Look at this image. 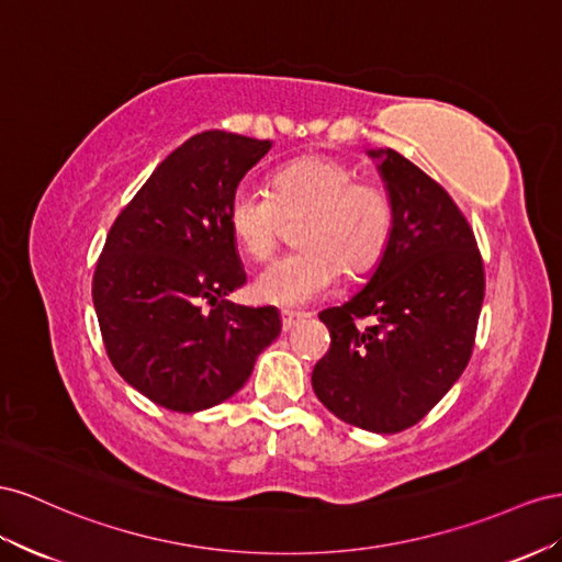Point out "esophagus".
I'll return each mask as SVG.
<instances>
[{
	"instance_id": "obj_1",
	"label": "esophagus",
	"mask_w": 562,
	"mask_h": 562,
	"mask_svg": "<svg viewBox=\"0 0 562 562\" xmlns=\"http://www.w3.org/2000/svg\"><path fill=\"white\" fill-rule=\"evenodd\" d=\"M282 329L284 331H292L294 329V325L299 323V319H303V317H306V315H303V313H296V311H282Z\"/></svg>"
}]
</instances>
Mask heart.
Instances as JSON below:
<instances>
[{
    "instance_id": "1",
    "label": "heart",
    "mask_w": 562,
    "mask_h": 562,
    "mask_svg": "<svg viewBox=\"0 0 562 562\" xmlns=\"http://www.w3.org/2000/svg\"><path fill=\"white\" fill-rule=\"evenodd\" d=\"M348 165L331 157H303L276 171L270 190L237 186L228 204V226L251 259L276 249L284 216L301 221V249L280 256L256 276L251 292L270 306L296 308L323 299L346 276L370 268L393 228L389 190L376 181H356Z\"/></svg>"
}]
</instances>
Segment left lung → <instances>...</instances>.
<instances>
[{
	"mask_svg": "<svg viewBox=\"0 0 562 562\" xmlns=\"http://www.w3.org/2000/svg\"><path fill=\"white\" fill-rule=\"evenodd\" d=\"M393 204V228L372 278L319 313L331 346L313 391L341 422L400 432L436 407L467 370L485 296V270L469 221L407 157L370 150ZM378 323L358 328L357 319Z\"/></svg>",
	"mask_w": 562,
	"mask_h": 562,
	"instance_id": "8db88e82",
	"label": "left lung"
}]
</instances>
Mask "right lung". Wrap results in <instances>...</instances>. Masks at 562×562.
<instances>
[{"mask_svg": "<svg viewBox=\"0 0 562 562\" xmlns=\"http://www.w3.org/2000/svg\"><path fill=\"white\" fill-rule=\"evenodd\" d=\"M270 148L218 130L188 138L105 237L91 294L108 358L159 407L192 414L223 403L280 336L278 308L228 301L247 280L228 204Z\"/></svg>", "mask_w": 562, "mask_h": 562, "instance_id": "add662e5", "label": "right lung"}]
</instances>
